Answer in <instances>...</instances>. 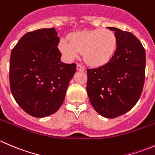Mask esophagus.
<instances>
[{
  "label": "esophagus",
  "mask_w": 155,
  "mask_h": 155,
  "mask_svg": "<svg viewBox=\"0 0 155 155\" xmlns=\"http://www.w3.org/2000/svg\"><path fill=\"white\" fill-rule=\"evenodd\" d=\"M76 68H77V70H79V71H84V70H85V68H84L82 64H78L77 66H76Z\"/></svg>",
  "instance_id": "esophagus-1"
}]
</instances>
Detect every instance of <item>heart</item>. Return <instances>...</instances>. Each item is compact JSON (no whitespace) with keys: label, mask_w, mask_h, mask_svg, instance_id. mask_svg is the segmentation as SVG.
Masks as SVG:
<instances>
[{"label":"heart","mask_w":155,"mask_h":155,"mask_svg":"<svg viewBox=\"0 0 155 155\" xmlns=\"http://www.w3.org/2000/svg\"><path fill=\"white\" fill-rule=\"evenodd\" d=\"M62 40L59 48L64 57L73 61L82 53L84 60L92 66H101L109 62L116 50V35L109 29L78 31Z\"/></svg>","instance_id":"heart-1"}]
</instances>
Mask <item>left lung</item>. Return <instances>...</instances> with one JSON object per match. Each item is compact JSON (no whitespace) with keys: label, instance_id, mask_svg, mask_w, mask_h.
Masks as SVG:
<instances>
[{"label":"left lung","instance_id":"left-lung-1","mask_svg":"<svg viewBox=\"0 0 155 155\" xmlns=\"http://www.w3.org/2000/svg\"><path fill=\"white\" fill-rule=\"evenodd\" d=\"M116 35L117 48L111 60L87 69V93L98 114L114 118L130 110L141 96L145 82V51L130 32L108 27Z\"/></svg>","mask_w":155,"mask_h":155}]
</instances>
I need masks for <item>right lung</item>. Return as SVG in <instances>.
Returning <instances> with one entry per match:
<instances>
[{
  "label": "right lung",
  "mask_w": 155,
  "mask_h": 155,
  "mask_svg": "<svg viewBox=\"0 0 155 155\" xmlns=\"http://www.w3.org/2000/svg\"><path fill=\"white\" fill-rule=\"evenodd\" d=\"M58 43L54 28L38 29L25 34L11 51V92L31 116L43 118L57 112L76 73V64L61 61Z\"/></svg>",
  "instance_id": "right-lung-1"
}]
</instances>
